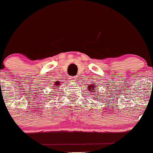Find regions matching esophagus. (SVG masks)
I'll use <instances>...</instances> for the list:
<instances>
[{
    "instance_id": "esophagus-1",
    "label": "esophagus",
    "mask_w": 153,
    "mask_h": 153,
    "mask_svg": "<svg viewBox=\"0 0 153 153\" xmlns=\"http://www.w3.org/2000/svg\"><path fill=\"white\" fill-rule=\"evenodd\" d=\"M76 76H74V77H71L70 78V79H71V81H73V82H76V81L77 80V79H76Z\"/></svg>"
}]
</instances>
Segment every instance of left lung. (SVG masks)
<instances>
[{
  "mask_svg": "<svg viewBox=\"0 0 153 153\" xmlns=\"http://www.w3.org/2000/svg\"><path fill=\"white\" fill-rule=\"evenodd\" d=\"M97 90V89L96 88L95 84L89 85V86H87V89H86V90H87V91H90V93H92L91 95H93V97H93V99L97 98V96H100L98 93H96V90Z\"/></svg>",
  "mask_w": 153,
  "mask_h": 153,
  "instance_id": "obj_1",
  "label": "left lung"
}]
</instances>
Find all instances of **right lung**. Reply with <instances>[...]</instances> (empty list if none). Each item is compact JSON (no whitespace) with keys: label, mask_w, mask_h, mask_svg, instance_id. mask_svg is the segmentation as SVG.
Listing matches in <instances>:
<instances>
[{"label":"right lung","mask_w":153,"mask_h":153,"mask_svg":"<svg viewBox=\"0 0 153 153\" xmlns=\"http://www.w3.org/2000/svg\"><path fill=\"white\" fill-rule=\"evenodd\" d=\"M60 86V81H56V82L54 83V86ZM53 91H55V88L53 89Z\"/></svg>","instance_id":"right-lung-1"}]
</instances>
